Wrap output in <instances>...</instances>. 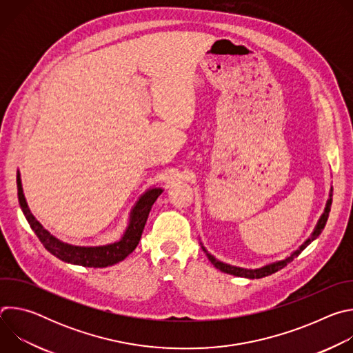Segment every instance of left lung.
Here are the masks:
<instances>
[{
    "instance_id": "8db88e82",
    "label": "left lung",
    "mask_w": 353,
    "mask_h": 353,
    "mask_svg": "<svg viewBox=\"0 0 353 353\" xmlns=\"http://www.w3.org/2000/svg\"><path fill=\"white\" fill-rule=\"evenodd\" d=\"M331 203H332V188L330 190V198L327 199V204H325V208H324V212L321 214L316 228L313 229L312 234L305 240V243L299 245V248H296L293 253H290V256L285 257L283 260H278V261H274V263H270L267 265H263L260 268H241V267H236V265H230V264H226L223 261H219L216 260L211 253H208L207 248L203 245V243H201V247H203L204 253L207 254L208 260L214 264L215 268H218L219 271L225 272V274H230V275H234V276H241V278H248V279H259V278H264V276H268L271 274H275L276 271L282 270L283 267H286L290 261H293V259H296L301 251H303L312 241H314L323 232L325 223H327V219H328V215H330V211H331Z\"/></svg>"
}]
</instances>
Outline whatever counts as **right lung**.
Here are the masks:
<instances>
[{"label":"right lung","instance_id":"add662e5","mask_svg":"<svg viewBox=\"0 0 353 353\" xmlns=\"http://www.w3.org/2000/svg\"><path fill=\"white\" fill-rule=\"evenodd\" d=\"M17 184H18L19 205L22 208V212L28 219L32 230L36 233L39 240L46 247V250L64 263L90 267V268H103V267L114 265L123 261L127 256L132 253L139 243L150 208H152L157 198L163 192L162 187H152L146 190L138 198V201L134 204L130 212L127 228L123 236L120 237V240L102 244V245H75V244L65 243L57 239L56 236H53L33 216L26 203L19 172L17 176Z\"/></svg>","mask_w":353,"mask_h":353}]
</instances>
